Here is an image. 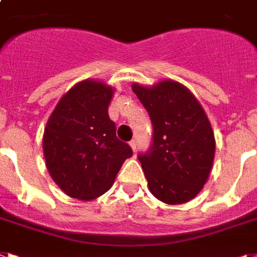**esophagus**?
Here are the masks:
<instances>
[{
    "mask_svg": "<svg viewBox=\"0 0 257 257\" xmlns=\"http://www.w3.org/2000/svg\"><path fill=\"white\" fill-rule=\"evenodd\" d=\"M129 145H131V148H132L133 152H136V149H137V141H136V140H132V141L129 143Z\"/></svg>",
    "mask_w": 257,
    "mask_h": 257,
    "instance_id": "obj_1",
    "label": "esophagus"
}]
</instances>
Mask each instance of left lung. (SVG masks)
Wrapping results in <instances>:
<instances>
[{
	"mask_svg": "<svg viewBox=\"0 0 257 257\" xmlns=\"http://www.w3.org/2000/svg\"><path fill=\"white\" fill-rule=\"evenodd\" d=\"M153 125L152 147L139 157L150 193L164 203H186L203 189L215 156L211 124L185 85L162 80L132 85Z\"/></svg>",
	"mask_w": 257,
	"mask_h": 257,
	"instance_id": "obj_1",
	"label": "left lung"
}]
</instances>
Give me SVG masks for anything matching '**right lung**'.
<instances>
[{"instance_id":"right-lung-1","label":"right lung","mask_w":257,"mask_h":257,"mask_svg":"<svg viewBox=\"0 0 257 257\" xmlns=\"http://www.w3.org/2000/svg\"><path fill=\"white\" fill-rule=\"evenodd\" d=\"M113 88L101 81L75 84L56 104L46 124L43 154L54 182L76 199L103 195L126 158L128 144L116 137V124L108 116Z\"/></svg>"}]
</instances>
